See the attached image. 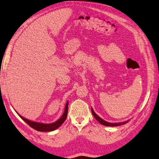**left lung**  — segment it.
Here are the masks:
<instances>
[{
	"label": "left lung",
	"mask_w": 159,
	"mask_h": 159,
	"mask_svg": "<svg viewBox=\"0 0 159 159\" xmlns=\"http://www.w3.org/2000/svg\"><path fill=\"white\" fill-rule=\"evenodd\" d=\"M91 111H92V114L94 116V117L96 119L97 121H98L100 124H102V125H105V126H108V127H117V126H120L122 125H124L125 123L127 122V121H126V122H119V123H110V122H107L106 121L103 120L102 119H101L99 116H98L96 114H95V112L93 111V110L91 108Z\"/></svg>",
	"instance_id": "8db88e82"
}]
</instances>
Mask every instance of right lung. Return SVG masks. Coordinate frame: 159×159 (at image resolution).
Wrapping results in <instances>:
<instances>
[{"instance_id": "obj_1", "label": "right lung", "mask_w": 159, "mask_h": 159, "mask_svg": "<svg viewBox=\"0 0 159 159\" xmlns=\"http://www.w3.org/2000/svg\"><path fill=\"white\" fill-rule=\"evenodd\" d=\"M68 105H69V102H67L66 104L64 112L61 116V117L60 118L59 120H58L57 122L52 123V124H43V123L32 122V121L25 119L23 117H22L21 115H19V116L27 123V125H29V126H30L32 128H33V129H36L37 131H39V132H51V131L55 130L57 129L58 127H59L60 126L64 123V121L66 120L68 113Z\"/></svg>"}]
</instances>
